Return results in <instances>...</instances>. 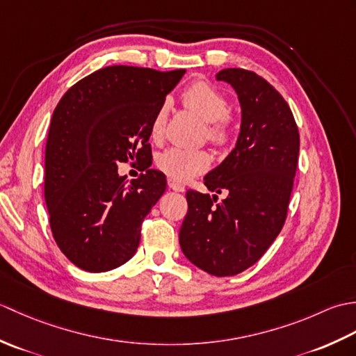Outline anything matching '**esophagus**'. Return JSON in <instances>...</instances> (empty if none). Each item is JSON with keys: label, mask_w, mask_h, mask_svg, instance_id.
<instances>
[{"label": "esophagus", "mask_w": 356, "mask_h": 356, "mask_svg": "<svg viewBox=\"0 0 356 356\" xmlns=\"http://www.w3.org/2000/svg\"><path fill=\"white\" fill-rule=\"evenodd\" d=\"M168 186L171 188L172 191H177V193H184L185 191V186L177 184V182H174L172 179H168Z\"/></svg>", "instance_id": "34e87169"}]
</instances>
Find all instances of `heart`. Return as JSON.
Wrapping results in <instances>:
<instances>
[{
    "instance_id": "obj_1",
    "label": "heart",
    "mask_w": 356,
    "mask_h": 356,
    "mask_svg": "<svg viewBox=\"0 0 356 356\" xmlns=\"http://www.w3.org/2000/svg\"><path fill=\"white\" fill-rule=\"evenodd\" d=\"M184 102L188 108L197 113L205 120L208 140L217 145H225L231 138L228 118V99L217 88L207 82H194L184 92ZM170 102L163 101L151 120V138L159 140L163 138L166 120H168ZM157 165L174 182H186L199 174L205 172L211 165V157L205 151H188L182 148H170L157 159Z\"/></svg>"
}]
</instances>
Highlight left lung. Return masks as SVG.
Masks as SVG:
<instances>
[{
	"label": "left lung",
	"mask_w": 356,
	"mask_h": 356,
	"mask_svg": "<svg viewBox=\"0 0 356 356\" xmlns=\"http://www.w3.org/2000/svg\"><path fill=\"white\" fill-rule=\"evenodd\" d=\"M217 81L236 90L240 134L228 157L205 176L216 196L186 191L179 241L185 257L216 277L237 275L268 251L282 231L298 163L300 134L283 96L254 72L225 69Z\"/></svg>",
	"instance_id": "obj_1"
}]
</instances>
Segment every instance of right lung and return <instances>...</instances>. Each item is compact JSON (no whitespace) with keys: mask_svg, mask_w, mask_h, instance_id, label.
<instances>
[{"mask_svg":"<svg viewBox=\"0 0 356 356\" xmlns=\"http://www.w3.org/2000/svg\"><path fill=\"white\" fill-rule=\"evenodd\" d=\"M185 70L111 65L76 82L53 111L44 197L53 238L74 266L107 272L138 251L140 225L166 190L151 170V120ZM138 160L128 184L117 163Z\"/></svg>","mask_w":356,"mask_h":356,"instance_id":"1","label":"right lung"}]
</instances>
